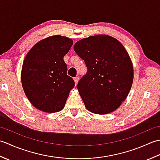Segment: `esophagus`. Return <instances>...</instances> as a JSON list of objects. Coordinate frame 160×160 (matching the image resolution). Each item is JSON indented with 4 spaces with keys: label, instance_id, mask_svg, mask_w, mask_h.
<instances>
[{
    "label": "esophagus",
    "instance_id": "esophagus-1",
    "mask_svg": "<svg viewBox=\"0 0 160 160\" xmlns=\"http://www.w3.org/2000/svg\"><path fill=\"white\" fill-rule=\"evenodd\" d=\"M74 83H75V85L77 86L78 82H79V77H74Z\"/></svg>",
    "mask_w": 160,
    "mask_h": 160
}]
</instances>
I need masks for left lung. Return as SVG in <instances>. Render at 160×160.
Instances as JSON below:
<instances>
[{
    "instance_id": "left-lung-1",
    "label": "left lung",
    "mask_w": 160,
    "mask_h": 160,
    "mask_svg": "<svg viewBox=\"0 0 160 160\" xmlns=\"http://www.w3.org/2000/svg\"><path fill=\"white\" fill-rule=\"evenodd\" d=\"M74 50L88 68L77 84L87 110L105 115L118 108L133 81L132 63L123 45L108 35L99 34L77 41Z\"/></svg>"
}]
</instances>
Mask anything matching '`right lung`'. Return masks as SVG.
<instances>
[{"mask_svg": "<svg viewBox=\"0 0 160 160\" xmlns=\"http://www.w3.org/2000/svg\"><path fill=\"white\" fill-rule=\"evenodd\" d=\"M72 44L71 38L54 35L38 42L26 55L21 83L25 95L36 108L52 113L64 108L74 87L63 61Z\"/></svg>", "mask_w": 160, "mask_h": 160, "instance_id": "add662e5", "label": "right lung"}]
</instances>
